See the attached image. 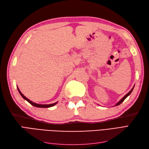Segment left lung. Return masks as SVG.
Masks as SVG:
<instances>
[{"label":"left lung","instance_id":"left-lung-1","mask_svg":"<svg viewBox=\"0 0 149 149\" xmlns=\"http://www.w3.org/2000/svg\"><path fill=\"white\" fill-rule=\"evenodd\" d=\"M133 89H134V87L132 88V89L131 90H130V91H129V93H127V94H126V95H125V96H124V97H123V98H122V99H121V100H120V101H119V102H118V103H117V104H116V106H118V105L120 104H121L122 102H123V101H124V100H125V99H126V97H127V96H128L129 95H130V93H132V90H133Z\"/></svg>","mask_w":149,"mask_h":149}]
</instances>
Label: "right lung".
<instances>
[{
  "mask_svg": "<svg viewBox=\"0 0 149 149\" xmlns=\"http://www.w3.org/2000/svg\"><path fill=\"white\" fill-rule=\"evenodd\" d=\"M17 89H18V91H19V93L20 94V95L22 96V97H23L24 100H25L26 101H28L30 104H31L32 106H35V107H52V106H55L56 104L57 103V102H55V103H53V104H36V103H34V102H33L32 101H30L29 99H27L26 98L25 96H24V95L23 94H22L20 91V90L19 89V88H17Z\"/></svg>",
  "mask_w": 149,
  "mask_h": 149,
  "instance_id": "obj_1",
  "label": "right lung"
}]
</instances>
